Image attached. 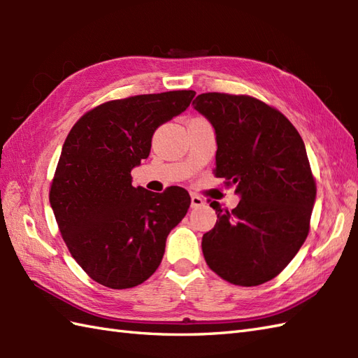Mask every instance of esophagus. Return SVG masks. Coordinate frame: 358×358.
Returning <instances> with one entry per match:
<instances>
[{"mask_svg": "<svg viewBox=\"0 0 358 358\" xmlns=\"http://www.w3.org/2000/svg\"><path fill=\"white\" fill-rule=\"evenodd\" d=\"M203 204H204V200L200 195H196V194L191 195V206L192 208H200V206H203Z\"/></svg>", "mask_w": 358, "mask_h": 358, "instance_id": "obj_1", "label": "esophagus"}]
</instances>
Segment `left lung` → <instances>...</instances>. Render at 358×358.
<instances>
[{"instance_id": "8db88e82", "label": "left lung", "mask_w": 358, "mask_h": 358, "mask_svg": "<svg viewBox=\"0 0 358 358\" xmlns=\"http://www.w3.org/2000/svg\"><path fill=\"white\" fill-rule=\"evenodd\" d=\"M192 104L215 131V175L241 199L232 210L210 203L218 220L203 235L204 260L229 283L262 285L308 237L317 187L305 143L283 113L257 98L209 92Z\"/></svg>"}]
</instances>
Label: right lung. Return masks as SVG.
Returning <instances> with one entry per match:
<instances>
[{
  "label": "right lung",
  "instance_id": "right-lung-1",
  "mask_svg": "<svg viewBox=\"0 0 358 358\" xmlns=\"http://www.w3.org/2000/svg\"><path fill=\"white\" fill-rule=\"evenodd\" d=\"M194 96V90H172L108 101L67 135L49 200L72 257L96 283L134 287L162 263L167 235L185 218L191 196L178 186L163 194L134 187L131 171L149 157L157 129Z\"/></svg>",
  "mask_w": 358,
  "mask_h": 358
}]
</instances>
